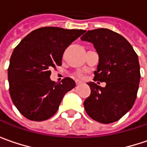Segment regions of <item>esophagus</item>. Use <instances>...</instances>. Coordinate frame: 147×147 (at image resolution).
Listing matches in <instances>:
<instances>
[{"mask_svg": "<svg viewBox=\"0 0 147 147\" xmlns=\"http://www.w3.org/2000/svg\"><path fill=\"white\" fill-rule=\"evenodd\" d=\"M76 85H79L81 83V82L80 81H76Z\"/></svg>", "mask_w": 147, "mask_h": 147, "instance_id": "obj_1", "label": "esophagus"}]
</instances>
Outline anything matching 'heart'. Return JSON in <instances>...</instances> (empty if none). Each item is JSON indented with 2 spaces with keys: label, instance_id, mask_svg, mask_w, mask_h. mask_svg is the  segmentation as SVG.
I'll list each match as a JSON object with an SVG mask.
<instances>
[{
  "label": "heart",
  "instance_id": "b5f03b06",
  "mask_svg": "<svg viewBox=\"0 0 147 147\" xmlns=\"http://www.w3.org/2000/svg\"><path fill=\"white\" fill-rule=\"evenodd\" d=\"M76 76H77V77H79V78H82V77L83 76V73H82V72H81V71H79V72H77V73H76Z\"/></svg>",
  "mask_w": 147,
  "mask_h": 147
}]
</instances>
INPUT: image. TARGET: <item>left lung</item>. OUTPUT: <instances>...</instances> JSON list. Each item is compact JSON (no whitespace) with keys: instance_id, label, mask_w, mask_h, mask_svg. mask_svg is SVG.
Returning a JSON list of instances; mask_svg holds the SVG:
<instances>
[{"instance_id":"obj_1","label":"left lung","mask_w":147,"mask_h":147,"mask_svg":"<svg viewBox=\"0 0 147 147\" xmlns=\"http://www.w3.org/2000/svg\"><path fill=\"white\" fill-rule=\"evenodd\" d=\"M82 41L92 42L99 54L94 81H105L102 88L88 82L91 94L84 101L88 115L101 123H111L123 117L134 105L140 79L138 55L121 35L108 29L88 30Z\"/></svg>"}]
</instances>
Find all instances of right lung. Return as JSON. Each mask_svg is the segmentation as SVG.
Instances as JSON below:
<instances>
[{
	"label": "right lung",
	"mask_w": 147,
	"mask_h": 147,
	"mask_svg": "<svg viewBox=\"0 0 147 147\" xmlns=\"http://www.w3.org/2000/svg\"><path fill=\"white\" fill-rule=\"evenodd\" d=\"M84 32L42 27L28 34L15 47L7 70L9 94L24 117L36 122L50 118L65 94L75 88L71 77L59 83L51 81L50 70L62 65L65 50Z\"/></svg>",
	"instance_id": "obj_1"
}]
</instances>
